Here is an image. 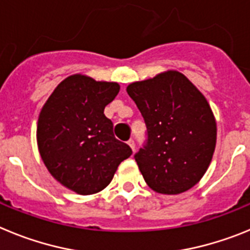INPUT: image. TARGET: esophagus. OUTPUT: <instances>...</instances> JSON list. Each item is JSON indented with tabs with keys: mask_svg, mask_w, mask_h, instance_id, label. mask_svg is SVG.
Returning a JSON list of instances; mask_svg holds the SVG:
<instances>
[{
	"mask_svg": "<svg viewBox=\"0 0 250 250\" xmlns=\"http://www.w3.org/2000/svg\"><path fill=\"white\" fill-rule=\"evenodd\" d=\"M127 144H129V146L131 147L132 151H134V150H135V141L132 140V139H130V140L127 141Z\"/></svg>",
	"mask_w": 250,
	"mask_h": 250,
	"instance_id": "obj_1",
	"label": "esophagus"
}]
</instances>
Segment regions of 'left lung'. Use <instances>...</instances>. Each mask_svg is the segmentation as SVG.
Masks as SVG:
<instances>
[{"instance_id": "left-lung-1", "label": "left lung", "mask_w": 250, "mask_h": 250, "mask_svg": "<svg viewBox=\"0 0 250 250\" xmlns=\"http://www.w3.org/2000/svg\"><path fill=\"white\" fill-rule=\"evenodd\" d=\"M127 94L146 125L135 161L146 184L160 194H180L199 182L213 158L216 123L204 95L178 71L132 83Z\"/></svg>"}]
</instances>
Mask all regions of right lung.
Masks as SVG:
<instances>
[{"mask_svg":"<svg viewBox=\"0 0 250 250\" xmlns=\"http://www.w3.org/2000/svg\"><path fill=\"white\" fill-rule=\"evenodd\" d=\"M118 83L72 75L57 85L40 112L37 145L50 174L81 195L105 189L121 161L132 154L118 140L104 109L119 94Z\"/></svg>","mask_w":250,"mask_h":250,"instance_id":"right-lung-1","label":"right lung"}]
</instances>
